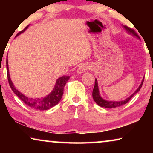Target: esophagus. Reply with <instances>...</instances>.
I'll return each mask as SVG.
<instances>
[{
	"mask_svg": "<svg viewBox=\"0 0 153 153\" xmlns=\"http://www.w3.org/2000/svg\"><path fill=\"white\" fill-rule=\"evenodd\" d=\"M89 68H90L89 65L82 64L80 66H79V68L76 70V72L78 73V74H82V73L84 72L85 70H88V69H89Z\"/></svg>",
	"mask_w": 153,
	"mask_h": 153,
	"instance_id": "obj_1",
	"label": "esophagus"
}]
</instances>
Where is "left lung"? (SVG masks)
Wrapping results in <instances>:
<instances>
[{"instance_id":"1","label":"left lung","mask_w":153,"mask_h":153,"mask_svg":"<svg viewBox=\"0 0 153 153\" xmlns=\"http://www.w3.org/2000/svg\"><path fill=\"white\" fill-rule=\"evenodd\" d=\"M123 28H124L125 30H126L127 32L129 33V34L133 35L134 37H137V38H139V37H138L137 33H135V31L133 29L129 28V27H127L126 26H123ZM143 81H144V77L143 78V79H142V81H141V84H140V85L139 86V88L136 90V91L134 92V93L133 94H131V95H130L129 97L126 98V99H125L123 100H120V101H108V100L103 99V98L101 97V95H100L99 88H98L97 80L95 79V86H94V88L93 91V98L94 101H95L96 103H97V104H98L100 106H101V107L108 108L119 107V106H123V105H124V104H127V102H128L129 100L132 98L133 96L135 94H137L138 92L140 91V89H141V88L142 87V85H143Z\"/></svg>"}]
</instances>
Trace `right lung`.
Segmentation results:
<instances>
[{"mask_svg":"<svg viewBox=\"0 0 153 153\" xmlns=\"http://www.w3.org/2000/svg\"><path fill=\"white\" fill-rule=\"evenodd\" d=\"M29 25H28L24 30L21 31L16 35V37H17L18 35L22 34V33H24L27 28H28ZM6 66H7V79L8 82H9L10 86L11 88L12 91L16 94V95L19 97V99L22 100L26 105H28L29 107L35 108L37 110H48L49 108L53 107L54 106H56V104H58V102H60V100H61L63 95V91H64V87L67 81L69 80L70 76H62L60 78H58L56 80V85L54 86L53 91L51 92V93H49V95L46 96L45 97L42 98H31L28 97L27 96L24 95V94L20 93L18 90L16 89V88L14 87V85L12 83V81L10 79V74H9V68H8V62H7V58L6 60Z\"/></svg>","mask_w":153,"mask_h":153,"instance_id":"right-lung-1","label":"right lung"}]
</instances>
